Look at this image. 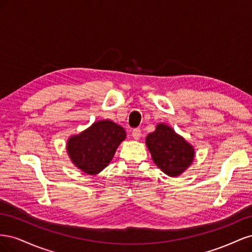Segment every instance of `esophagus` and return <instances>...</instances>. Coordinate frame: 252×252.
Instances as JSON below:
<instances>
[{"mask_svg": "<svg viewBox=\"0 0 252 252\" xmlns=\"http://www.w3.org/2000/svg\"><path fill=\"white\" fill-rule=\"evenodd\" d=\"M131 135L133 136V139H134V140H139V139L141 138V135H142L141 129H140V128H134V129H132Z\"/></svg>", "mask_w": 252, "mask_h": 252, "instance_id": "34e87169", "label": "esophagus"}]
</instances>
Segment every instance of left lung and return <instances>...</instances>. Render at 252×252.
Returning <instances> with one entry per match:
<instances>
[{"label":"left lung","instance_id":"left-lung-1","mask_svg":"<svg viewBox=\"0 0 252 252\" xmlns=\"http://www.w3.org/2000/svg\"><path fill=\"white\" fill-rule=\"evenodd\" d=\"M146 145L156 165L169 177H178L185 171L194 157L191 145L165 124H158L147 135Z\"/></svg>","mask_w":252,"mask_h":252}]
</instances>
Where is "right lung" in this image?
Wrapping results in <instances>:
<instances>
[{"instance_id": "1", "label": "right lung", "mask_w": 252, "mask_h": 252, "mask_svg": "<svg viewBox=\"0 0 252 252\" xmlns=\"http://www.w3.org/2000/svg\"><path fill=\"white\" fill-rule=\"evenodd\" d=\"M125 136L123 127L108 120L98 121L85 131L71 136L67 143V151L78 168L96 174L110 163Z\"/></svg>"}]
</instances>
